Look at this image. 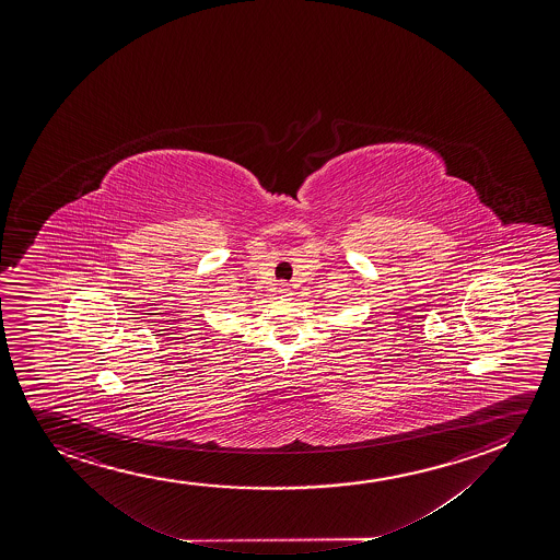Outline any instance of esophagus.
I'll list each match as a JSON object with an SVG mask.
<instances>
[{
    "mask_svg": "<svg viewBox=\"0 0 560 560\" xmlns=\"http://www.w3.org/2000/svg\"><path fill=\"white\" fill-rule=\"evenodd\" d=\"M288 291H290V283H285V282L278 283V293H282V298H283V295H285V293H288Z\"/></svg>",
    "mask_w": 560,
    "mask_h": 560,
    "instance_id": "obj_1",
    "label": "esophagus"
}]
</instances>
